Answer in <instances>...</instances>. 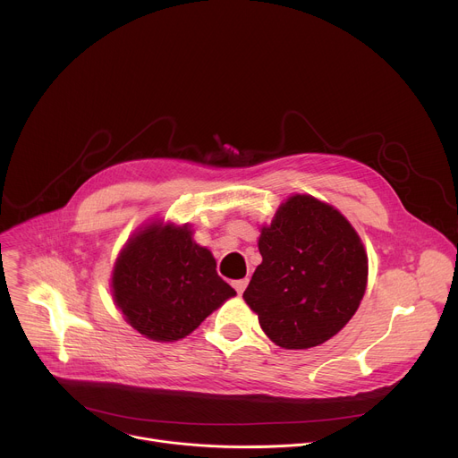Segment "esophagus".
I'll return each mask as SVG.
<instances>
[{"label": "esophagus", "mask_w": 458, "mask_h": 458, "mask_svg": "<svg viewBox=\"0 0 458 458\" xmlns=\"http://www.w3.org/2000/svg\"><path fill=\"white\" fill-rule=\"evenodd\" d=\"M232 286L235 288V292L241 295L244 290H246V286H248V279H239V281H233L232 283Z\"/></svg>", "instance_id": "34e87169"}]
</instances>
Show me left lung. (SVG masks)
I'll return each mask as SVG.
<instances>
[{
  "mask_svg": "<svg viewBox=\"0 0 458 458\" xmlns=\"http://www.w3.org/2000/svg\"><path fill=\"white\" fill-rule=\"evenodd\" d=\"M259 251L242 297L277 346L313 348L344 328L366 290L368 257L341 212L293 195L260 232Z\"/></svg>",
  "mask_w": 458,
  "mask_h": 458,
  "instance_id": "left-lung-1",
  "label": "left lung"
}]
</instances>
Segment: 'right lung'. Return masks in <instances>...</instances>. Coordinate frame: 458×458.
I'll return each mask as SVG.
<instances>
[{
    "instance_id": "right-lung-1",
    "label": "right lung",
    "mask_w": 458,
    "mask_h": 458,
    "mask_svg": "<svg viewBox=\"0 0 458 458\" xmlns=\"http://www.w3.org/2000/svg\"><path fill=\"white\" fill-rule=\"evenodd\" d=\"M112 288L117 308L141 335L172 343L186 337L235 290L214 255L191 241L188 226L152 225L121 251Z\"/></svg>"
}]
</instances>
